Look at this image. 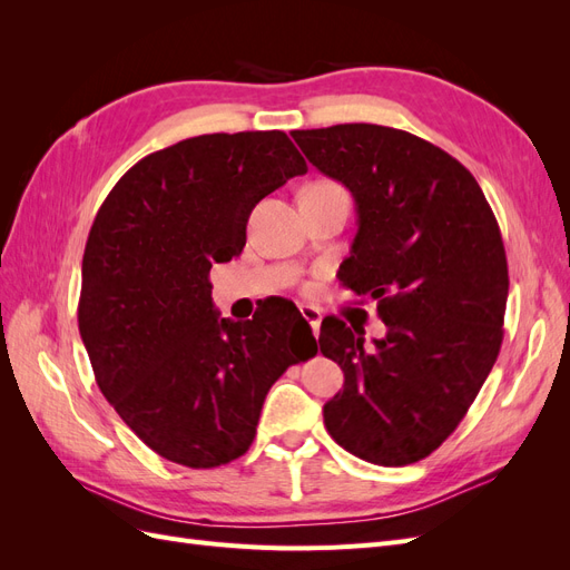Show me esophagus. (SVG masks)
<instances>
[{"label":"esophagus","mask_w":570,"mask_h":570,"mask_svg":"<svg viewBox=\"0 0 570 570\" xmlns=\"http://www.w3.org/2000/svg\"><path fill=\"white\" fill-rule=\"evenodd\" d=\"M299 312H302V316L306 318V323L312 325L314 335H318V333H321V312H318V308H316V306H308V304H304V306L299 308Z\"/></svg>","instance_id":"esophagus-1"}]
</instances>
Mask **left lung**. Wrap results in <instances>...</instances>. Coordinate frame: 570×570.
I'll return each instance as SVG.
<instances>
[{
    "label": "left lung",
    "instance_id": "obj_1",
    "mask_svg": "<svg viewBox=\"0 0 570 570\" xmlns=\"http://www.w3.org/2000/svg\"><path fill=\"white\" fill-rule=\"evenodd\" d=\"M356 204L342 283L377 302L387 333L321 325V352L344 373L323 406L331 438L377 465L425 459L450 438L504 337L507 252L471 170L406 130L344 124L292 132Z\"/></svg>",
    "mask_w": 570,
    "mask_h": 570
}]
</instances>
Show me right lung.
Instances as JSON below:
<instances>
[{"instance_id":"add662e5","label":"right lung","mask_w":570,"mask_h":570,"mask_svg":"<svg viewBox=\"0 0 570 570\" xmlns=\"http://www.w3.org/2000/svg\"><path fill=\"white\" fill-rule=\"evenodd\" d=\"M304 174L281 130L199 135L137 161L99 206L80 337L101 394L168 461L216 469L243 456L271 385L316 354L297 306L220 318L209 283L214 264L243 252L254 206Z\"/></svg>"}]
</instances>
